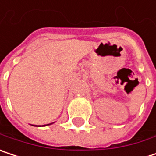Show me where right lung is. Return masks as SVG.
I'll list each match as a JSON object with an SVG mask.
<instances>
[{
	"mask_svg": "<svg viewBox=\"0 0 156 156\" xmlns=\"http://www.w3.org/2000/svg\"><path fill=\"white\" fill-rule=\"evenodd\" d=\"M51 124H52V123H50V124H47V125H51ZM43 126H44V125H43ZM46 126V125H45Z\"/></svg>",
	"mask_w": 156,
	"mask_h": 156,
	"instance_id": "add662e5",
	"label": "right lung"
}]
</instances>
